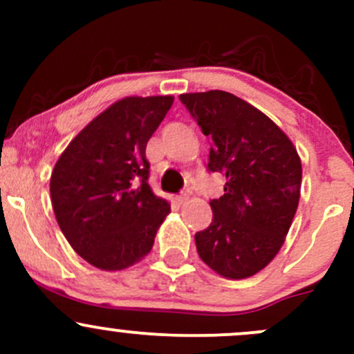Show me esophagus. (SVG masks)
I'll return each mask as SVG.
<instances>
[{"label": "esophagus", "instance_id": "1", "mask_svg": "<svg viewBox=\"0 0 354 354\" xmlns=\"http://www.w3.org/2000/svg\"><path fill=\"white\" fill-rule=\"evenodd\" d=\"M188 198H190V195H188V192H183V194H180V195H178V197H176L178 203H187Z\"/></svg>", "mask_w": 354, "mask_h": 354}]
</instances>
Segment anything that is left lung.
Masks as SVG:
<instances>
[{"instance_id": "left-lung-1", "label": "left lung", "mask_w": 354, "mask_h": 354, "mask_svg": "<svg viewBox=\"0 0 354 354\" xmlns=\"http://www.w3.org/2000/svg\"><path fill=\"white\" fill-rule=\"evenodd\" d=\"M210 138L209 173L226 176L210 200L212 223L195 234L200 259L227 279L262 270L284 243L299 202L301 160L284 131L243 99L224 91L181 94Z\"/></svg>"}]
</instances>
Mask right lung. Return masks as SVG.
Wrapping results in <instances>:
<instances>
[{"label": "right lung", "mask_w": 354, "mask_h": 354, "mask_svg": "<svg viewBox=\"0 0 354 354\" xmlns=\"http://www.w3.org/2000/svg\"><path fill=\"white\" fill-rule=\"evenodd\" d=\"M171 95L124 97L91 121L59 156L51 202L63 234L91 266L121 270L144 259L171 207L149 187V138Z\"/></svg>", "instance_id": "obj_1"}]
</instances>
